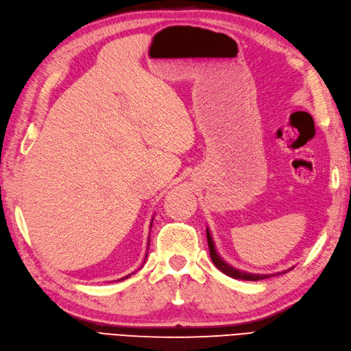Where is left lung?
Listing matches in <instances>:
<instances>
[{"instance_id": "obj_1", "label": "left lung", "mask_w": 351, "mask_h": 351, "mask_svg": "<svg viewBox=\"0 0 351 351\" xmlns=\"http://www.w3.org/2000/svg\"><path fill=\"white\" fill-rule=\"evenodd\" d=\"M206 236H208V245H209V252H210V258L213 264L217 265L218 269H221V271L223 274H227L232 278H240V280H263V278H268L271 276H278V274H285L287 271H291L292 268L289 269H285V271H280V273H273V274H256V273H247V271H243V269H239L236 267L230 265L227 261H223L222 256L218 254L217 250V246H215V241L212 239V234H210V230L209 227H206Z\"/></svg>"}]
</instances>
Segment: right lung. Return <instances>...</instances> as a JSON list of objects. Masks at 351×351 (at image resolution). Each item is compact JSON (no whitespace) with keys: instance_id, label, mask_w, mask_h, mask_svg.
<instances>
[{"instance_id":"right-lung-1","label":"right lung","mask_w":351,"mask_h":351,"mask_svg":"<svg viewBox=\"0 0 351 351\" xmlns=\"http://www.w3.org/2000/svg\"><path fill=\"white\" fill-rule=\"evenodd\" d=\"M152 221H154V218L151 219V223H149V230H151V227H152ZM151 232V231H149ZM148 246H149V237H148ZM147 250H148V247H147ZM147 256H148V252L145 254V258H143V264H145V261H147ZM142 267V265H141ZM136 271H133V273H130V274H128V276H124V277H121V278H119V282H121V280H124V278H129L132 274H134ZM115 282V280H114Z\"/></svg>"}]
</instances>
